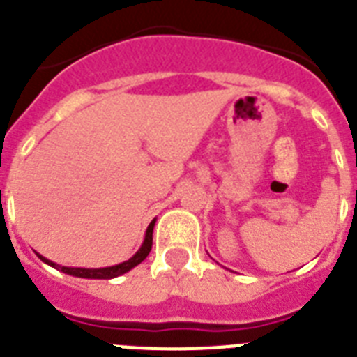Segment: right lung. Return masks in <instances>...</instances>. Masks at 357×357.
I'll return each mask as SVG.
<instances>
[{"label": "right lung", "mask_w": 357, "mask_h": 357, "mask_svg": "<svg viewBox=\"0 0 357 357\" xmlns=\"http://www.w3.org/2000/svg\"><path fill=\"white\" fill-rule=\"evenodd\" d=\"M154 223H155V220H152L151 225H149V229H146V232H145V239H143V245L139 247V250H137V252L134 254L130 259L119 263V265L105 266V268H76V266L56 265V263L50 261V259H47V257L40 256V254H38V256L41 257V261H45L47 265L54 266V268H58V271L65 272V274H68V275L86 278V280H112V278H118V275L125 274V272H128L136 265H139V263H142L143 259L149 256V252H151V248H152V230H154Z\"/></svg>", "instance_id": "1"}]
</instances>
